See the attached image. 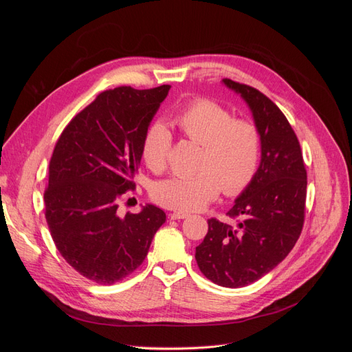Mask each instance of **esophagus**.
I'll return each mask as SVG.
<instances>
[{
	"mask_svg": "<svg viewBox=\"0 0 352 352\" xmlns=\"http://www.w3.org/2000/svg\"><path fill=\"white\" fill-rule=\"evenodd\" d=\"M189 216V212L186 211H172L168 214V217L172 220H179V219H186Z\"/></svg>",
	"mask_w": 352,
	"mask_h": 352,
	"instance_id": "34e87169",
	"label": "esophagus"
}]
</instances>
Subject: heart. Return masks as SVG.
<instances>
[{
  "mask_svg": "<svg viewBox=\"0 0 352 352\" xmlns=\"http://www.w3.org/2000/svg\"><path fill=\"white\" fill-rule=\"evenodd\" d=\"M189 140L201 144L195 173L173 176L155 185V199L168 208L194 211L204 208L220 190L238 195L257 175L263 140L255 122L233 119L221 104L198 98L190 101L173 119ZM172 135L163 123H153L144 133L141 157L155 173L167 164Z\"/></svg>",
  "mask_w": 352,
  "mask_h": 352,
  "instance_id": "obj_1",
  "label": "heart"
}]
</instances>
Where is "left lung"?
<instances>
[{
    "label": "left lung",
    "mask_w": 352,
    "mask_h": 352,
    "mask_svg": "<svg viewBox=\"0 0 352 352\" xmlns=\"http://www.w3.org/2000/svg\"><path fill=\"white\" fill-rule=\"evenodd\" d=\"M223 82L250 105L261 132V163L228 211L236 225L210 219L195 260L211 282L242 287L273 270L295 247L305 217L307 170L300 141L278 105L250 85Z\"/></svg>",
    "instance_id": "obj_1"
}]
</instances>
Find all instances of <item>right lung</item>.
Returning <instances> with one entry per match:
<instances>
[{"label": "right lung", "instance_id": "right-lung-1", "mask_svg": "<svg viewBox=\"0 0 352 352\" xmlns=\"http://www.w3.org/2000/svg\"><path fill=\"white\" fill-rule=\"evenodd\" d=\"M170 87H119L97 95L61 132L52 151L45 219L57 250L72 267L100 285H113L144 263L166 212L145 206L119 214L135 190L141 144Z\"/></svg>", "mask_w": 352, "mask_h": 352}]
</instances>
